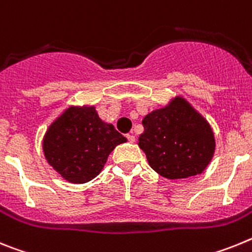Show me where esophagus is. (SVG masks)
Wrapping results in <instances>:
<instances>
[{
	"label": "esophagus",
	"mask_w": 252,
	"mask_h": 252,
	"mask_svg": "<svg viewBox=\"0 0 252 252\" xmlns=\"http://www.w3.org/2000/svg\"><path fill=\"white\" fill-rule=\"evenodd\" d=\"M126 139H128V141L130 142V143H133V142L135 141V137L133 134H126Z\"/></svg>",
	"instance_id": "1"
}]
</instances>
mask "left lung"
Wrapping results in <instances>:
<instances>
[{
    "instance_id": "left-lung-1",
    "label": "left lung",
    "mask_w": 252,
    "mask_h": 252,
    "mask_svg": "<svg viewBox=\"0 0 252 252\" xmlns=\"http://www.w3.org/2000/svg\"><path fill=\"white\" fill-rule=\"evenodd\" d=\"M138 146L151 167L166 179H187L202 174L214 153V135L207 120L176 97L142 120Z\"/></svg>"
}]
</instances>
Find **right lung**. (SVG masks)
Wrapping results in <instances>:
<instances>
[{"label":"right lung","mask_w":252,"mask_h":252,"mask_svg":"<svg viewBox=\"0 0 252 252\" xmlns=\"http://www.w3.org/2000/svg\"><path fill=\"white\" fill-rule=\"evenodd\" d=\"M124 142L126 137L104 123L94 106L68 108L48 128L43 151L63 179L84 184L100 174L111 151Z\"/></svg>","instance_id":"obj_1"}]
</instances>
